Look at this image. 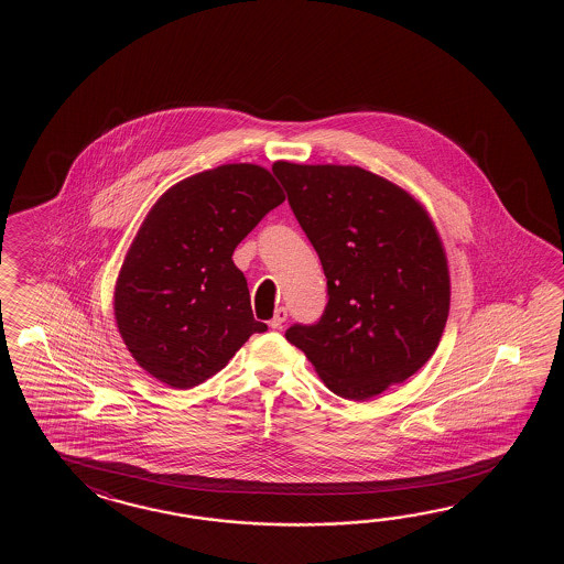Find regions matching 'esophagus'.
I'll return each instance as SVG.
<instances>
[{"instance_id": "1", "label": "esophagus", "mask_w": 564, "mask_h": 564, "mask_svg": "<svg viewBox=\"0 0 564 564\" xmlns=\"http://www.w3.org/2000/svg\"><path fill=\"white\" fill-rule=\"evenodd\" d=\"M286 306H280V308H276V312H274V318L270 321V326H272V328H282V324L286 323Z\"/></svg>"}]
</instances>
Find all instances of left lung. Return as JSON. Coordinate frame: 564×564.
Wrapping results in <instances>:
<instances>
[{"instance_id":"8db88e82","label":"left lung","mask_w":564,"mask_h":564,"mask_svg":"<svg viewBox=\"0 0 564 564\" xmlns=\"http://www.w3.org/2000/svg\"><path fill=\"white\" fill-rule=\"evenodd\" d=\"M300 228L326 276V308L292 324L299 347L338 397L365 401L432 357L449 312L444 248L411 195L360 167L280 161Z\"/></svg>"}]
</instances>
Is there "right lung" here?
Masks as SVG:
<instances>
[{
  "mask_svg": "<svg viewBox=\"0 0 564 564\" xmlns=\"http://www.w3.org/2000/svg\"><path fill=\"white\" fill-rule=\"evenodd\" d=\"M282 202L276 180L248 163L197 173L156 202L115 290L120 336L144 371L192 389L268 330L231 256Z\"/></svg>",
  "mask_w": 564,
  "mask_h": 564,
  "instance_id": "add662e5",
  "label": "right lung"
}]
</instances>
